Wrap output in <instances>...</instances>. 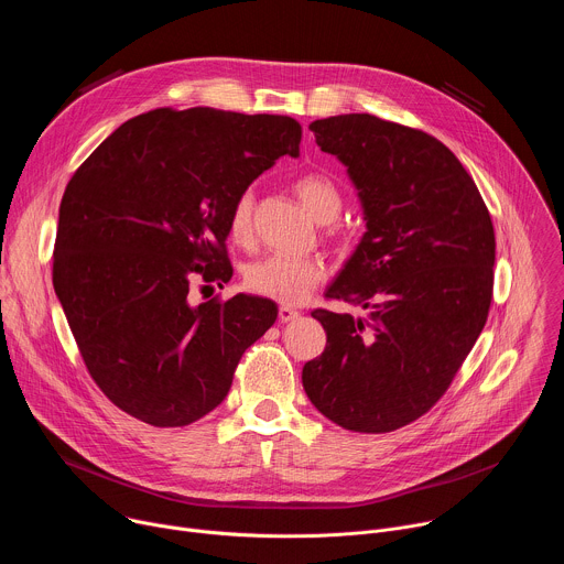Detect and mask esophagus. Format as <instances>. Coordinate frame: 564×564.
<instances>
[{
    "label": "esophagus",
    "mask_w": 564,
    "mask_h": 564,
    "mask_svg": "<svg viewBox=\"0 0 564 564\" xmlns=\"http://www.w3.org/2000/svg\"><path fill=\"white\" fill-rule=\"evenodd\" d=\"M299 316H301V312L296 307H290V305H281L279 307V321H281V324H290V321H294Z\"/></svg>",
    "instance_id": "34e87169"
}]
</instances>
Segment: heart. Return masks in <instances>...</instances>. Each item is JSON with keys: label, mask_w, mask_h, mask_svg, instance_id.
<instances>
[{"label": "heart", "mask_w": 564, "mask_h": 564, "mask_svg": "<svg viewBox=\"0 0 564 564\" xmlns=\"http://www.w3.org/2000/svg\"><path fill=\"white\" fill-rule=\"evenodd\" d=\"M294 194L301 198L305 209L318 220L330 223L341 214L344 196L333 178L318 172H307L294 181ZM252 192L238 194L227 214V236L236 246H248L252 240ZM326 261L318 257H285L272 254L246 270V288L263 299L296 305L310 296V292L326 279Z\"/></svg>", "instance_id": "obj_1"}]
</instances>
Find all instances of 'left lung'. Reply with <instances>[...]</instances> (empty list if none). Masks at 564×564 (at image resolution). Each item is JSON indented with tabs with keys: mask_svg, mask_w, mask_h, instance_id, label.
Instances as JSON below:
<instances>
[{
	"mask_svg": "<svg viewBox=\"0 0 564 564\" xmlns=\"http://www.w3.org/2000/svg\"><path fill=\"white\" fill-rule=\"evenodd\" d=\"M310 131L348 167L368 227L326 299L368 316L312 312L328 344L303 366V388L341 429L390 433L437 404L487 324L491 214L455 153L422 129L346 113Z\"/></svg>",
	"mask_w": 564,
	"mask_h": 564,
	"instance_id": "obj_1",
	"label": "left lung"
}]
</instances>
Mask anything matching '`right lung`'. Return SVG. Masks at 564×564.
<instances>
[{"label": "right lung", "instance_id": "1", "mask_svg": "<svg viewBox=\"0 0 564 564\" xmlns=\"http://www.w3.org/2000/svg\"><path fill=\"white\" fill-rule=\"evenodd\" d=\"M299 142L288 116L163 107L127 120L75 170L53 288L91 379L127 415L160 429L200 420L276 321L268 299L194 307L189 288L229 281L227 214Z\"/></svg>", "mask_w": 564, "mask_h": 564}]
</instances>
